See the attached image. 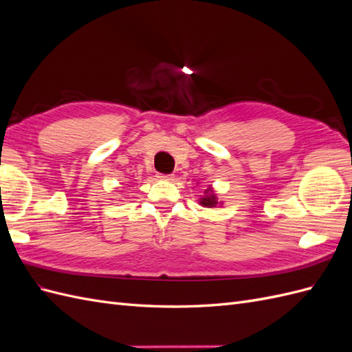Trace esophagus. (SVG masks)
Listing matches in <instances>:
<instances>
[{
	"label": "esophagus",
	"instance_id": "esophagus-1",
	"mask_svg": "<svg viewBox=\"0 0 352 352\" xmlns=\"http://www.w3.org/2000/svg\"><path fill=\"white\" fill-rule=\"evenodd\" d=\"M157 177H158L160 180H172V179H173L172 175H163V173H158Z\"/></svg>",
	"mask_w": 352,
	"mask_h": 352
}]
</instances>
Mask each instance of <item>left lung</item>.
Masks as SVG:
<instances>
[{
	"mask_svg": "<svg viewBox=\"0 0 352 352\" xmlns=\"http://www.w3.org/2000/svg\"><path fill=\"white\" fill-rule=\"evenodd\" d=\"M204 194H206V195L199 199V204H201L202 207H208V208L216 207V206H217V198H216L214 190H212L211 188H208V189H206Z\"/></svg>",
	"mask_w": 352,
	"mask_h": 352,
	"instance_id": "1",
	"label": "left lung"
}]
</instances>
